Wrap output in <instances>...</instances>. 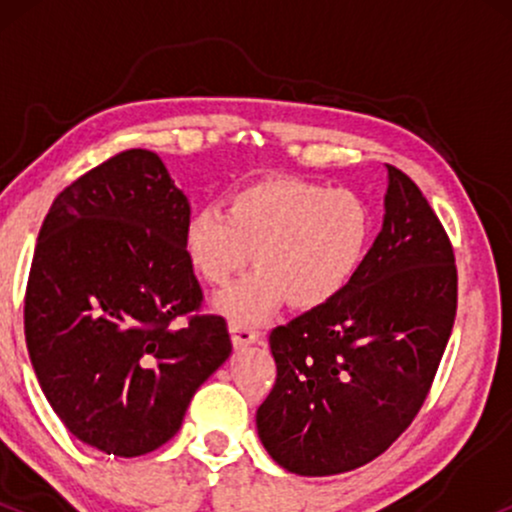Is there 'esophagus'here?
Instances as JSON below:
<instances>
[{"label":"esophagus","mask_w":512,"mask_h":512,"mask_svg":"<svg viewBox=\"0 0 512 512\" xmlns=\"http://www.w3.org/2000/svg\"><path fill=\"white\" fill-rule=\"evenodd\" d=\"M228 332H231L233 346H236V349H243V346H248V344L262 342V332L252 330V327H248V325H236V322H231V325H228Z\"/></svg>","instance_id":"1"}]
</instances>
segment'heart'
Listing matches in <instances>:
<instances>
[{
  "label": "heart",
  "instance_id": "1",
  "mask_svg": "<svg viewBox=\"0 0 512 512\" xmlns=\"http://www.w3.org/2000/svg\"><path fill=\"white\" fill-rule=\"evenodd\" d=\"M373 211L351 190L269 178L243 187L228 209H197L182 226V252L204 284L226 286L255 252V274L216 298L236 325H252L286 303L313 310L337 298L366 257Z\"/></svg>",
  "mask_w": 512,
  "mask_h": 512
}]
</instances>
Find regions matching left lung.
I'll return each mask as SVG.
<instances>
[{
	"label": "left lung",
	"mask_w": 512,
	"mask_h": 512,
	"mask_svg": "<svg viewBox=\"0 0 512 512\" xmlns=\"http://www.w3.org/2000/svg\"><path fill=\"white\" fill-rule=\"evenodd\" d=\"M385 168L383 228L354 279L269 334L276 383L257 409V433L301 477L351 472L402 436L455 322L448 233L414 180Z\"/></svg>",
	"instance_id": "8db88e82"
}]
</instances>
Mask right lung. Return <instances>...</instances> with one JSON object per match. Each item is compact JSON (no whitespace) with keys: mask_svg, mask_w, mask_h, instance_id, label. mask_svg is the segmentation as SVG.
<instances>
[{"mask_svg":"<svg viewBox=\"0 0 512 512\" xmlns=\"http://www.w3.org/2000/svg\"><path fill=\"white\" fill-rule=\"evenodd\" d=\"M190 202L154 151H122L64 187L28 274L26 346L74 438L117 457L161 448L231 356L182 252ZM190 314L187 326L172 320Z\"/></svg>","mask_w":512,"mask_h":512,"instance_id":"obj_1","label":"right lung"}]
</instances>
